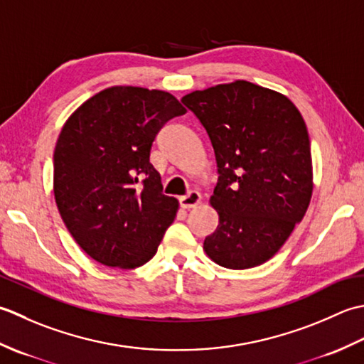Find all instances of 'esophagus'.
<instances>
[{
  "instance_id": "1",
  "label": "esophagus",
  "mask_w": 364,
  "mask_h": 364,
  "mask_svg": "<svg viewBox=\"0 0 364 364\" xmlns=\"http://www.w3.org/2000/svg\"><path fill=\"white\" fill-rule=\"evenodd\" d=\"M201 193L199 191H190L188 195L185 196H181V207H183V209H195V207H198L199 204H201Z\"/></svg>"
}]
</instances>
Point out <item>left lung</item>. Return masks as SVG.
<instances>
[{
  "mask_svg": "<svg viewBox=\"0 0 364 364\" xmlns=\"http://www.w3.org/2000/svg\"><path fill=\"white\" fill-rule=\"evenodd\" d=\"M207 130L218 166L210 204L217 231L204 251L232 270L275 256L313 196L306 124L284 94L245 80L183 95Z\"/></svg>",
  "mask_w": 364,
  "mask_h": 364,
  "instance_id": "1",
  "label": "left lung"
}]
</instances>
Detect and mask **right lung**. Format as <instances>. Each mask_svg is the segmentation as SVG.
Returning <instances> with one entry per match:
<instances>
[{
	"label": "right lung",
	"mask_w": 364,
	"mask_h": 364,
	"mask_svg": "<svg viewBox=\"0 0 364 364\" xmlns=\"http://www.w3.org/2000/svg\"><path fill=\"white\" fill-rule=\"evenodd\" d=\"M187 113L173 94L111 86L73 111L53 155L59 215L81 250L107 267L144 265L176 218L151 161L159 130Z\"/></svg>",
	"instance_id": "obj_1"
}]
</instances>
